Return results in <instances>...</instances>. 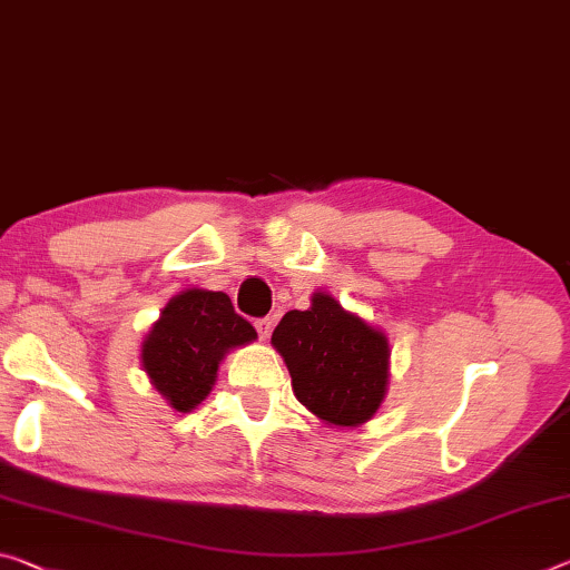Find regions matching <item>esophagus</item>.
<instances>
[{
  "mask_svg": "<svg viewBox=\"0 0 570 570\" xmlns=\"http://www.w3.org/2000/svg\"><path fill=\"white\" fill-rule=\"evenodd\" d=\"M253 324H256L258 337H261V340H268L271 330H274V320H271V317H261V320H256Z\"/></svg>",
  "mask_w": 570,
  "mask_h": 570,
  "instance_id": "esophagus-1",
  "label": "esophagus"
}]
</instances>
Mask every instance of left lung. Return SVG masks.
<instances>
[{
    "label": "left lung",
    "mask_w": 570,
    "mask_h": 570,
    "mask_svg": "<svg viewBox=\"0 0 570 570\" xmlns=\"http://www.w3.org/2000/svg\"><path fill=\"white\" fill-rule=\"evenodd\" d=\"M271 345L282 352L296 399L322 421L357 426L381 405L391 357L385 334L330 294H314L306 312H286Z\"/></svg>",
    "instance_id": "left-lung-1"
}]
</instances>
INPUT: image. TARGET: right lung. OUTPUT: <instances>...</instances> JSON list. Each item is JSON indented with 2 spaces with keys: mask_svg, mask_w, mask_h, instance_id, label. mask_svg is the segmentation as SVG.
<instances>
[{
  "mask_svg": "<svg viewBox=\"0 0 570 570\" xmlns=\"http://www.w3.org/2000/svg\"><path fill=\"white\" fill-rule=\"evenodd\" d=\"M256 340L228 294L189 288L171 299L144 342L141 363L171 409L193 411L215 383L220 357Z\"/></svg>",
  "mask_w": 570,
  "mask_h": 570,
  "instance_id": "add662e5",
  "label": "right lung"
}]
</instances>
